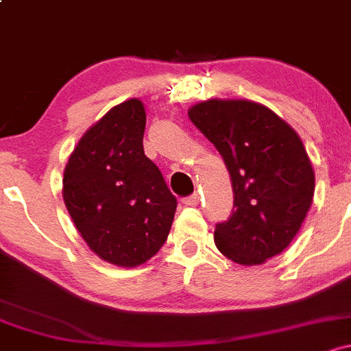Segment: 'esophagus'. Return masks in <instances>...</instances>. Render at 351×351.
<instances>
[{
	"mask_svg": "<svg viewBox=\"0 0 351 351\" xmlns=\"http://www.w3.org/2000/svg\"><path fill=\"white\" fill-rule=\"evenodd\" d=\"M182 202L186 206H197L199 204V194H191V195H187V197H184L182 199Z\"/></svg>",
	"mask_w": 351,
	"mask_h": 351,
	"instance_id": "obj_1",
	"label": "esophagus"
}]
</instances>
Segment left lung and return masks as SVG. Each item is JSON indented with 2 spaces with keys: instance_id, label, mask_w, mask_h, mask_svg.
Returning <instances> with one entry per match:
<instances>
[{
  "instance_id": "obj_1",
  "label": "left lung",
  "mask_w": 351,
  "mask_h": 351,
  "mask_svg": "<svg viewBox=\"0 0 351 351\" xmlns=\"http://www.w3.org/2000/svg\"><path fill=\"white\" fill-rule=\"evenodd\" d=\"M191 122L219 150L234 206L216 224L214 243L237 265L254 266L295 239L315 194L310 157L291 125L250 100L210 99L189 108Z\"/></svg>"
}]
</instances>
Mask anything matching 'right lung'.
Wrapping results in <instances>:
<instances>
[{
    "label": "right lung",
    "instance_id": "right-lung-1",
    "mask_svg": "<svg viewBox=\"0 0 351 351\" xmlns=\"http://www.w3.org/2000/svg\"><path fill=\"white\" fill-rule=\"evenodd\" d=\"M145 108L115 105L78 141L63 174V201L88 247L105 261L134 267L160 250L177 201L144 154Z\"/></svg>",
    "mask_w": 351,
    "mask_h": 351
}]
</instances>
